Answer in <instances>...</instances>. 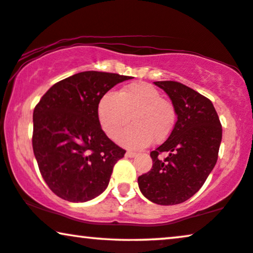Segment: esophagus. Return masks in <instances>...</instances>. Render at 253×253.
<instances>
[{
  "label": "esophagus",
  "mask_w": 253,
  "mask_h": 253,
  "mask_svg": "<svg viewBox=\"0 0 253 253\" xmlns=\"http://www.w3.org/2000/svg\"><path fill=\"white\" fill-rule=\"evenodd\" d=\"M136 153H134V151H127L126 153V156L127 157H135L136 156Z\"/></svg>",
  "instance_id": "1"
}]
</instances>
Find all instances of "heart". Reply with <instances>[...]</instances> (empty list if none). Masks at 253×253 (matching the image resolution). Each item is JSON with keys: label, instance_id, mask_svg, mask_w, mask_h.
I'll list each match as a JSON object with an SVG mask.
<instances>
[{"label": "heart", "instance_id": "obj_1", "mask_svg": "<svg viewBox=\"0 0 253 253\" xmlns=\"http://www.w3.org/2000/svg\"><path fill=\"white\" fill-rule=\"evenodd\" d=\"M97 116L106 135L116 139L124 127L133 124L121 134L120 143L129 148H143L151 141L163 142L177 123V111L170 99L146 82L124 86L117 93L106 92L99 99Z\"/></svg>", "mask_w": 253, "mask_h": 253}]
</instances>
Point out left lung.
<instances>
[{"label":"left lung","mask_w":253,"mask_h":253,"mask_svg":"<svg viewBox=\"0 0 253 253\" xmlns=\"http://www.w3.org/2000/svg\"><path fill=\"white\" fill-rule=\"evenodd\" d=\"M172 100L176 126L150 153L153 167L137 178L140 191L157 205L181 204L200 190L217 161L222 126L207 97L176 81L154 82ZM167 156L164 159L160 155Z\"/></svg>","instance_id":"left-lung-1"}]
</instances>
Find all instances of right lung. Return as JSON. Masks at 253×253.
<instances>
[{"mask_svg":"<svg viewBox=\"0 0 253 253\" xmlns=\"http://www.w3.org/2000/svg\"><path fill=\"white\" fill-rule=\"evenodd\" d=\"M126 80L130 77L82 72L54 84L36 105L33 153L47 186L61 199L84 203L109 185L126 150L104 133L97 106L111 87Z\"/></svg>","mask_w":253,"mask_h":253,"instance_id":"obj_1","label":"right lung"}]
</instances>
